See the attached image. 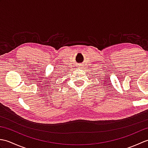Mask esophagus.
<instances>
[{
	"instance_id": "34e87169",
	"label": "esophagus",
	"mask_w": 148,
	"mask_h": 148,
	"mask_svg": "<svg viewBox=\"0 0 148 148\" xmlns=\"http://www.w3.org/2000/svg\"><path fill=\"white\" fill-rule=\"evenodd\" d=\"M79 67H83V65H79Z\"/></svg>"
}]
</instances>
